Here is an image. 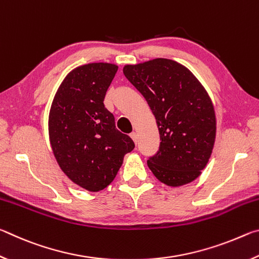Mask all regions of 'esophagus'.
I'll return each instance as SVG.
<instances>
[{
  "label": "esophagus",
  "mask_w": 259,
  "mask_h": 259,
  "mask_svg": "<svg viewBox=\"0 0 259 259\" xmlns=\"http://www.w3.org/2000/svg\"><path fill=\"white\" fill-rule=\"evenodd\" d=\"M130 137H131V139L134 140V143L135 144H137V142H138V137H137V134L136 133H133V134H130Z\"/></svg>",
  "instance_id": "obj_1"
}]
</instances>
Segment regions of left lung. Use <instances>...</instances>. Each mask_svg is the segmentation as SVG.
Listing matches in <instances>:
<instances>
[{"label": "left lung", "mask_w": 259, "mask_h": 259, "mask_svg": "<svg viewBox=\"0 0 259 259\" xmlns=\"http://www.w3.org/2000/svg\"><path fill=\"white\" fill-rule=\"evenodd\" d=\"M123 74L146 99L159 128L160 147L148 159V168L171 187L195 181L216 139V115L207 90L190 69L171 59L125 65Z\"/></svg>", "instance_id": "1"}]
</instances>
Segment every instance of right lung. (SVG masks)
I'll return each mask as SVG.
<instances>
[{"mask_svg":"<svg viewBox=\"0 0 259 259\" xmlns=\"http://www.w3.org/2000/svg\"><path fill=\"white\" fill-rule=\"evenodd\" d=\"M117 65L90 63L69 72L49 112V139L61 171L84 190L99 192L117 175L134 150L129 136L115 128L104 99Z\"/></svg>","mask_w":259,"mask_h":259,"instance_id":"right-lung-1","label":"right lung"}]
</instances>
